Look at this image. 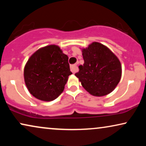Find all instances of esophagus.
Here are the masks:
<instances>
[{"instance_id":"1","label":"esophagus","mask_w":146,"mask_h":146,"mask_svg":"<svg viewBox=\"0 0 146 146\" xmlns=\"http://www.w3.org/2000/svg\"><path fill=\"white\" fill-rule=\"evenodd\" d=\"M70 70H71V71L73 73L76 72L78 71V67H77V65H76V64L72 65L71 66H70Z\"/></svg>"}]
</instances>
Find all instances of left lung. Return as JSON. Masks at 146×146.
Segmentation results:
<instances>
[{"label":"left lung","mask_w":146,"mask_h":146,"mask_svg":"<svg viewBox=\"0 0 146 146\" xmlns=\"http://www.w3.org/2000/svg\"><path fill=\"white\" fill-rule=\"evenodd\" d=\"M82 56L84 63L79 66V72L75 76L84 88L95 96L111 92L121 76V63L116 56L96 42L82 49Z\"/></svg>","instance_id":"left-lung-1"}]
</instances>
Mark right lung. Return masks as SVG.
Listing matches in <instances>:
<instances>
[{"label":"right lung","mask_w":146,"mask_h":146,"mask_svg":"<svg viewBox=\"0 0 146 146\" xmlns=\"http://www.w3.org/2000/svg\"><path fill=\"white\" fill-rule=\"evenodd\" d=\"M72 74L68 57L56 45L38 50L30 57L24 70L25 84L30 93L46 102L59 96Z\"/></svg>","instance_id":"right-lung-1"}]
</instances>
